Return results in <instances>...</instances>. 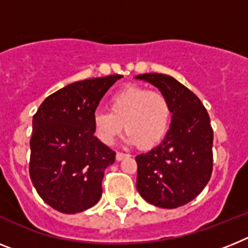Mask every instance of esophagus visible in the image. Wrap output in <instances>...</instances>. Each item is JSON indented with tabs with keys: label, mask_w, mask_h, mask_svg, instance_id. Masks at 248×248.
I'll return each mask as SVG.
<instances>
[{
	"label": "esophagus",
	"mask_w": 248,
	"mask_h": 248,
	"mask_svg": "<svg viewBox=\"0 0 248 248\" xmlns=\"http://www.w3.org/2000/svg\"><path fill=\"white\" fill-rule=\"evenodd\" d=\"M130 155H127V154H122V153H117L116 154V160L117 161H121V160L126 159V157H128Z\"/></svg>",
	"instance_id": "obj_1"
}]
</instances>
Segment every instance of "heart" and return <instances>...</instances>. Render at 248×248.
Returning a JSON list of instances; mask_svg holds the SVG:
<instances>
[{"mask_svg": "<svg viewBox=\"0 0 248 248\" xmlns=\"http://www.w3.org/2000/svg\"><path fill=\"white\" fill-rule=\"evenodd\" d=\"M171 117V105L166 95L139 85H127L112 95L109 112L93 113V134L99 142L111 146L124 126L126 142L147 151L163 142Z\"/></svg>", "mask_w": 248, "mask_h": 248, "instance_id": "obj_1", "label": "heart"}]
</instances>
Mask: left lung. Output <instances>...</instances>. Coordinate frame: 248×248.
I'll use <instances>...</instances> for the list:
<instances>
[{
	"label": "left lung",
	"mask_w": 248,
	"mask_h": 248,
	"mask_svg": "<svg viewBox=\"0 0 248 248\" xmlns=\"http://www.w3.org/2000/svg\"><path fill=\"white\" fill-rule=\"evenodd\" d=\"M135 79L153 84L169 99L170 130L159 146L136 156V188L155 207L174 209L197 197L213 169V130L201 99L172 77L159 73Z\"/></svg>",
	"instance_id": "8db88e82"
}]
</instances>
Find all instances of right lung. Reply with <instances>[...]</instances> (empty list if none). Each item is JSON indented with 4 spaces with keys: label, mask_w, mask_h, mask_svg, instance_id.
<instances>
[{
    "label": "right lung",
    "mask_w": 248,
    "mask_h": 248,
    "mask_svg": "<svg viewBox=\"0 0 248 248\" xmlns=\"http://www.w3.org/2000/svg\"><path fill=\"white\" fill-rule=\"evenodd\" d=\"M120 74L74 82L50 94L32 117L30 178L46 204L66 214L98 203L116 154L93 134L92 116Z\"/></svg>",
    "instance_id": "obj_1"
}]
</instances>
